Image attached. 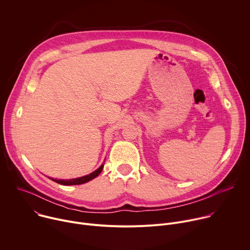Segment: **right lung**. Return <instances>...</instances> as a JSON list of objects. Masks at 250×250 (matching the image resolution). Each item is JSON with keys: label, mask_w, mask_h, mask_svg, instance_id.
<instances>
[{"label": "right lung", "mask_w": 250, "mask_h": 250, "mask_svg": "<svg viewBox=\"0 0 250 250\" xmlns=\"http://www.w3.org/2000/svg\"><path fill=\"white\" fill-rule=\"evenodd\" d=\"M104 163H103L96 171H94L93 173L89 174V175H86V176H83V177H79V178H75V179H68V180H57V179H53V178H50L49 179H51L52 181L58 183V184H61V185H66V186H69V185H80V184H84V183H87L91 180H93L94 178H96L103 170L104 168Z\"/></svg>", "instance_id": "right-lung-1"}]
</instances>
